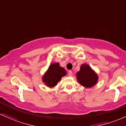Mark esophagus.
I'll return each mask as SVG.
<instances>
[{"label": "esophagus", "instance_id": "1", "mask_svg": "<svg viewBox=\"0 0 126 126\" xmlns=\"http://www.w3.org/2000/svg\"><path fill=\"white\" fill-rule=\"evenodd\" d=\"M68 75L69 76V77H72V76L73 75V73H72V72L71 71V70H69V71Z\"/></svg>", "mask_w": 126, "mask_h": 126}]
</instances>
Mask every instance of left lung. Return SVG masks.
Here are the masks:
<instances>
[{
	"instance_id": "8db88e82",
	"label": "left lung",
	"mask_w": 126,
	"mask_h": 126,
	"mask_svg": "<svg viewBox=\"0 0 126 126\" xmlns=\"http://www.w3.org/2000/svg\"><path fill=\"white\" fill-rule=\"evenodd\" d=\"M77 79L82 86L92 87L96 84L98 77L88 64H82L79 71L77 74Z\"/></svg>"
}]
</instances>
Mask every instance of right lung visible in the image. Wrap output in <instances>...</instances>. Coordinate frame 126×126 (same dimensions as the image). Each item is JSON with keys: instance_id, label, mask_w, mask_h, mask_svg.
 I'll list each match as a JSON object with an SVG mask.
<instances>
[{"instance_id": "1", "label": "right lung", "mask_w": 126, "mask_h": 126, "mask_svg": "<svg viewBox=\"0 0 126 126\" xmlns=\"http://www.w3.org/2000/svg\"><path fill=\"white\" fill-rule=\"evenodd\" d=\"M66 75L65 69L60 67L59 63H52L42 78L43 82L49 87L56 86L61 78Z\"/></svg>"}]
</instances>
